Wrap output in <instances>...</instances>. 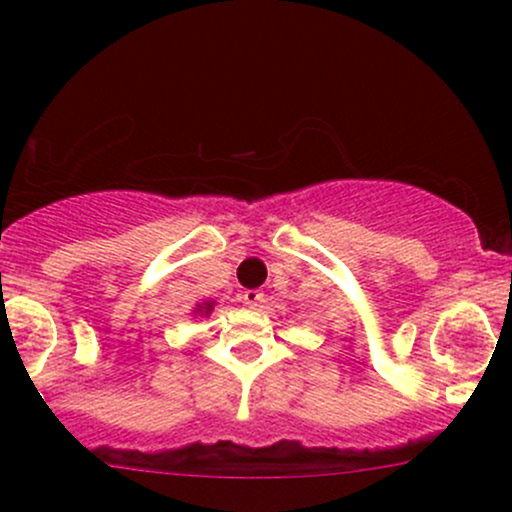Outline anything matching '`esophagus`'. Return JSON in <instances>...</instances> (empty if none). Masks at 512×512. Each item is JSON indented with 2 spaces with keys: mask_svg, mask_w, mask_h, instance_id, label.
Segmentation results:
<instances>
[{
  "mask_svg": "<svg viewBox=\"0 0 512 512\" xmlns=\"http://www.w3.org/2000/svg\"><path fill=\"white\" fill-rule=\"evenodd\" d=\"M243 302L248 304L250 309H257V307H262V302H264V293H262V290H257V288H252V290H245V293H243Z\"/></svg>",
  "mask_w": 512,
  "mask_h": 512,
  "instance_id": "esophagus-1",
  "label": "esophagus"
}]
</instances>
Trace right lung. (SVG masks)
<instances>
[{
  "instance_id": "obj_1",
  "label": "right lung",
  "mask_w": 512,
  "mask_h": 512,
  "mask_svg": "<svg viewBox=\"0 0 512 512\" xmlns=\"http://www.w3.org/2000/svg\"><path fill=\"white\" fill-rule=\"evenodd\" d=\"M210 307H212V304H208V307H205V309H208V312H210Z\"/></svg>"
}]
</instances>
